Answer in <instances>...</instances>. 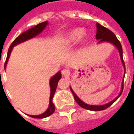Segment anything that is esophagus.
Returning a JSON list of instances; mask_svg holds the SVG:
<instances>
[{"mask_svg": "<svg viewBox=\"0 0 134 134\" xmlns=\"http://www.w3.org/2000/svg\"><path fill=\"white\" fill-rule=\"evenodd\" d=\"M62 74L64 77H68L70 74V70H68V69H63V70H62Z\"/></svg>", "mask_w": 134, "mask_h": 134, "instance_id": "obj_1", "label": "esophagus"}]
</instances>
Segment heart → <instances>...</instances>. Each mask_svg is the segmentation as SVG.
Wrapping results in <instances>:
<instances>
[{"mask_svg": "<svg viewBox=\"0 0 134 134\" xmlns=\"http://www.w3.org/2000/svg\"><path fill=\"white\" fill-rule=\"evenodd\" d=\"M85 31L81 28L74 29L62 37L60 39V44L64 46L75 44L85 35Z\"/></svg>", "mask_w": 134, "mask_h": 134, "instance_id": "obj_1", "label": "heart"}]
</instances>
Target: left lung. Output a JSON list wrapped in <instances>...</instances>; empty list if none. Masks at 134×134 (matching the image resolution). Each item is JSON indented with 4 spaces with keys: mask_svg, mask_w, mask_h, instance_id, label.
<instances>
[{
    "mask_svg": "<svg viewBox=\"0 0 134 134\" xmlns=\"http://www.w3.org/2000/svg\"><path fill=\"white\" fill-rule=\"evenodd\" d=\"M96 26H97L96 39L100 40L98 43L105 41V42H109V43H111V44H113V45H115V47L118 49V52H119L121 62H122L123 65H124V71H125L124 72L126 73V67H125L124 59H123V49H122V46H121L120 41H118V39L117 38V37L115 36V34L113 33L111 31L109 30V29H108L107 28L104 27L103 26H101V25L100 24H98V23H96ZM125 73H124V74H125ZM124 76H125V75H124ZM70 90H71V92L72 93L73 96H74L75 100V101L77 102V103L80 106L82 107V108H83L85 109L93 110V111H98V110H105L106 109V108H108V107L110 106V105H111L115 101H116V100L120 97V96L121 95V93L123 92V90H124V81H123V83H122L121 91V93H120V94H119L114 100H113L112 101H110L108 103L105 104V105H88V104L85 103L83 101L81 100L77 96V95L74 93V91H73L71 87H70Z\"/></svg>",
    "mask_w": 134,
    "mask_h": 134,
    "instance_id": "8db88e82",
    "label": "left lung"
}]
</instances>
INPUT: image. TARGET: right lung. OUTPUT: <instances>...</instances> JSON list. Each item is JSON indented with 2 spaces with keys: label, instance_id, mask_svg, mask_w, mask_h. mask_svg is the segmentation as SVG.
<instances>
[{
  "label": "right lung",
  "instance_id": "right-lung-1",
  "mask_svg": "<svg viewBox=\"0 0 134 134\" xmlns=\"http://www.w3.org/2000/svg\"><path fill=\"white\" fill-rule=\"evenodd\" d=\"M47 25H48V22L47 21H44L41 23V24H38V25L35 26L34 27L31 28L30 29L26 31L24 33H22L21 35H19V36L12 42V44H10V47H9V49H8L7 58H6V60H5V68L6 67V64H7V62L8 61V59L10 57V53H11V52H12V49H13V47H15L16 45L20 44V43H22V42H24V41H26L28 39H30V38L35 37L36 36H37L38 34H39L41 32L43 31V30L45 29V27L47 26ZM61 72H58L55 75H54L52 78L50 79L49 85L50 89H51V93H50L49 105L48 109H47L44 113L41 114V115H28L29 116H30V117H32V118H47L48 116H49L50 115H52L53 113L54 112V110H55V106H54V105L52 103V99L53 97H54V93H55L56 89H57V84H58L59 80L61 79Z\"/></svg>",
  "mask_w": 134,
  "mask_h": 134
}]
</instances>
